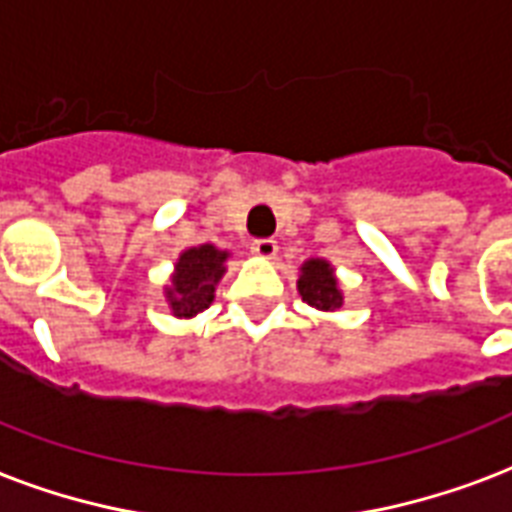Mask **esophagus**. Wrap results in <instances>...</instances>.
Listing matches in <instances>:
<instances>
[{
    "label": "esophagus",
    "mask_w": 512,
    "mask_h": 512,
    "mask_svg": "<svg viewBox=\"0 0 512 512\" xmlns=\"http://www.w3.org/2000/svg\"><path fill=\"white\" fill-rule=\"evenodd\" d=\"M251 253H256L261 259H272L277 253V243L272 237H259V240H253L251 243Z\"/></svg>",
    "instance_id": "obj_1"
}]
</instances>
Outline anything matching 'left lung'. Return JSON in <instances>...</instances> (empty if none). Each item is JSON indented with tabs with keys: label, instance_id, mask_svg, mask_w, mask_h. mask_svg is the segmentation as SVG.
Masks as SVG:
<instances>
[{
	"label": "left lung",
	"instance_id": "1",
	"mask_svg": "<svg viewBox=\"0 0 512 512\" xmlns=\"http://www.w3.org/2000/svg\"><path fill=\"white\" fill-rule=\"evenodd\" d=\"M299 293L301 299L307 301L310 307H315V310L331 312L336 310V307H342V293L336 288L334 269L320 259L307 261V264L301 267Z\"/></svg>",
	"mask_w": 512,
	"mask_h": 512
}]
</instances>
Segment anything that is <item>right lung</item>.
Listing matches in <instances>:
<instances>
[{
  "instance_id": "add662e5",
  "label": "right lung",
  "mask_w": 512,
  "mask_h": 512,
  "mask_svg": "<svg viewBox=\"0 0 512 512\" xmlns=\"http://www.w3.org/2000/svg\"><path fill=\"white\" fill-rule=\"evenodd\" d=\"M227 253L216 251L213 245H200L181 253L176 264L173 288L168 291V301L176 318H194L213 301L216 283L224 275Z\"/></svg>"
}]
</instances>
